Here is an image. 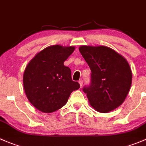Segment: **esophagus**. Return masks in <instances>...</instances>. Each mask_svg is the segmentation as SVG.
Listing matches in <instances>:
<instances>
[{
  "label": "esophagus",
  "instance_id": "esophagus-1",
  "mask_svg": "<svg viewBox=\"0 0 146 146\" xmlns=\"http://www.w3.org/2000/svg\"><path fill=\"white\" fill-rule=\"evenodd\" d=\"M78 83H79V84H80V86H83V80H81V79H80V80H79Z\"/></svg>",
  "mask_w": 146,
  "mask_h": 146
}]
</instances>
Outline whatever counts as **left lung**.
<instances>
[{
	"label": "left lung",
	"instance_id": "left-lung-1",
	"mask_svg": "<svg viewBox=\"0 0 146 146\" xmlns=\"http://www.w3.org/2000/svg\"><path fill=\"white\" fill-rule=\"evenodd\" d=\"M79 50L91 70V83L84 87L90 106L109 113L125 100L132 83V71L126 59L104 46H80Z\"/></svg>",
	"mask_w": 146,
	"mask_h": 146
}]
</instances>
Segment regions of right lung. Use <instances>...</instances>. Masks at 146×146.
<instances>
[{
	"label": "right lung",
	"mask_w": 146,
	"mask_h": 146,
	"mask_svg": "<svg viewBox=\"0 0 146 146\" xmlns=\"http://www.w3.org/2000/svg\"><path fill=\"white\" fill-rule=\"evenodd\" d=\"M74 46L54 45L38 53L27 65L23 87L30 103L38 111L52 113L64 106L70 93L80 88L72 80L71 70L64 62Z\"/></svg>",
	"instance_id": "right-lung-1"
}]
</instances>
